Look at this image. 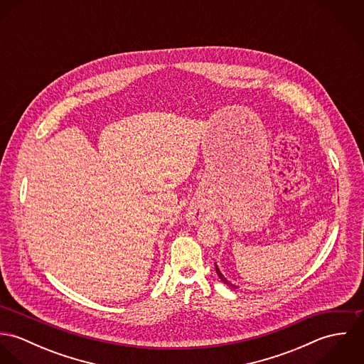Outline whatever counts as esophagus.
<instances>
[{
	"label": "esophagus",
	"instance_id": "1",
	"mask_svg": "<svg viewBox=\"0 0 364 364\" xmlns=\"http://www.w3.org/2000/svg\"><path fill=\"white\" fill-rule=\"evenodd\" d=\"M199 218V215H192V220H198Z\"/></svg>",
	"mask_w": 364,
	"mask_h": 364
}]
</instances>
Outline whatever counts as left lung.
Returning a JSON list of instances; mask_svg holds the SVG:
<instances>
[{"instance_id":"left-lung-1","label":"left lung","mask_w":364,"mask_h":364,"mask_svg":"<svg viewBox=\"0 0 364 364\" xmlns=\"http://www.w3.org/2000/svg\"><path fill=\"white\" fill-rule=\"evenodd\" d=\"M215 272H217V274H218V277H220V279H221V280H223V282H224V283H227V284H230V286H232V284H231V283H228V280H227V279H225V277H224V276H223V274H221V272H220V270H218V267H217V266H215ZM232 287H234V286H232Z\"/></svg>"}]
</instances>
